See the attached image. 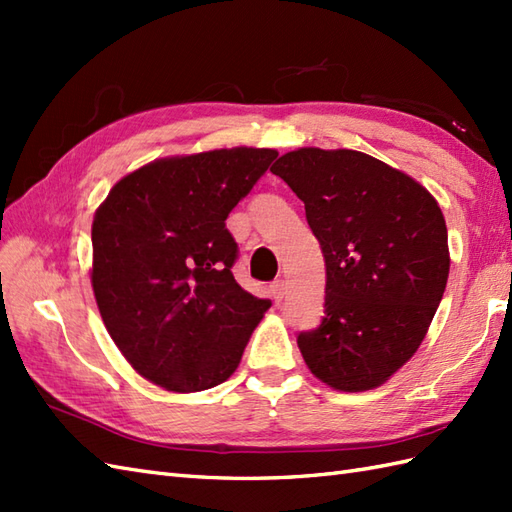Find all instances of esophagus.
Here are the masks:
<instances>
[{
	"label": "esophagus",
	"instance_id": "1",
	"mask_svg": "<svg viewBox=\"0 0 512 512\" xmlns=\"http://www.w3.org/2000/svg\"><path fill=\"white\" fill-rule=\"evenodd\" d=\"M270 292H273V299L277 303H281V299H284V295H286V281L284 279L273 281V286H270Z\"/></svg>",
	"mask_w": 512,
	"mask_h": 512
}]
</instances>
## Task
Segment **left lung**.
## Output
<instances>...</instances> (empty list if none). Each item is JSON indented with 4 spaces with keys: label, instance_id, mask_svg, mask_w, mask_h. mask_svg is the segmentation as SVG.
Wrapping results in <instances>:
<instances>
[{
    "label": "left lung",
    "instance_id": "8db88e82",
    "mask_svg": "<svg viewBox=\"0 0 512 512\" xmlns=\"http://www.w3.org/2000/svg\"><path fill=\"white\" fill-rule=\"evenodd\" d=\"M306 204L325 259V317L297 336L310 372L339 391L383 385L416 354L449 279L436 198L363 151L301 147L273 169Z\"/></svg>",
    "mask_w": 512,
    "mask_h": 512
}]
</instances>
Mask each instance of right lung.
<instances>
[{"mask_svg":"<svg viewBox=\"0 0 512 512\" xmlns=\"http://www.w3.org/2000/svg\"><path fill=\"white\" fill-rule=\"evenodd\" d=\"M275 149L160 158L118 180L92 224V288L118 350L167 391L231 376L270 308L233 277L226 217L264 176Z\"/></svg>","mask_w":512,"mask_h":512,"instance_id":"1","label":"right lung"}]
</instances>
